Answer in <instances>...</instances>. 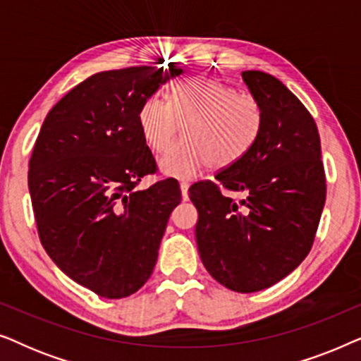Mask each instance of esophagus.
I'll return each mask as SVG.
<instances>
[{
	"label": "esophagus",
	"instance_id": "obj_1",
	"mask_svg": "<svg viewBox=\"0 0 361 361\" xmlns=\"http://www.w3.org/2000/svg\"><path fill=\"white\" fill-rule=\"evenodd\" d=\"M180 192H182V199L187 200V194H189V182L185 180L180 182Z\"/></svg>",
	"mask_w": 361,
	"mask_h": 361
}]
</instances>
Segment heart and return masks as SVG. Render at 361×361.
Wrapping results in <instances>:
<instances>
[{
	"mask_svg": "<svg viewBox=\"0 0 361 361\" xmlns=\"http://www.w3.org/2000/svg\"><path fill=\"white\" fill-rule=\"evenodd\" d=\"M140 125L147 146L164 152L184 128V141L159 161L161 171L189 179L214 166L225 169L246 156L258 140L263 115L253 97L215 78H187L171 92V103L152 97L142 105Z\"/></svg>",
	"mask_w": 361,
	"mask_h": 361,
	"instance_id": "1",
	"label": "heart"
}]
</instances>
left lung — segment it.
Returning <instances> with one entry per match:
<instances>
[{"instance_id":"left-lung-1","label":"left lung","mask_w":361,"mask_h":361,"mask_svg":"<svg viewBox=\"0 0 361 361\" xmlns=\"http://www.w3.org/2000/svg\"><path fill=\"white\" fill-rule=\"evenodd\" d=\"M263 125L236 164L189 189L199 212L197 248L212 278L235 293H258L286 278L312 248L327 185L320 137L299 98L269 73L241 72ZM224 190L243 191L236 202Z\"/></svg>"}]
</instances>
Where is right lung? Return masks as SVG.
Instances as JSON below:
<instances>
[{
    "instance_id": "obj_1",
    "label": "right lung",
    "mask_w": 361,
    "mask_h": 361,
    "mask_svg": "<svg viewBox=\"0 0 361 361\" xmlns=\"http://www.w3.org/2000/svg\"><path fill=\"white\" fill-rule=\"evenodd\" d=\"M179 67H128L88 77L42 123L29 159L39 240L75 283L106 299L142 288L154 269L176 179L137 189L157 171L140 125L145 103Z\"/></svg>"
}]
</instances>
